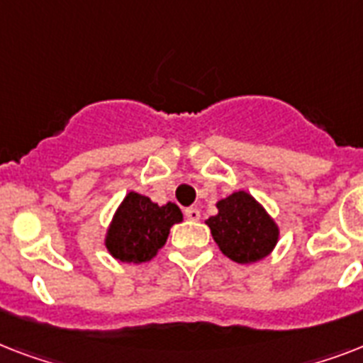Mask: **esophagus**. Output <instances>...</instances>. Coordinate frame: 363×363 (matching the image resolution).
I'll list each match as a JSON object with an SVG mask.
<instances>
[{"label":"esophagus","instance_id":"obj_1","mask_svg":"<svg viewBox=\"0 0 363 363\" xmlns=\"http://www.w3.org/2000/svg\"><path fill=\"white\" fill-rule=\"evenodd\" d=\"M184 216H186L188 220H199L201 213H199L198 207H188V209L184 211Z\"/></svg>","mask_w":363,"mask_h":363}]
</instances>
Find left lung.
<instances>
[{
  "instance_id": "left-lung-1",
  "label": "left lung",
  "mask_w": 363,
  "mask_h": 363,
  "mask_svg": "<svg viewBox=\"0 0 363 363\" xmlns=\"http://www.w3.org/2000/svg\"><path fill=\"white\" fill-rule=\"evenodd\" d=\"M216 209L205 224L224 256L238 264H254L275 248L279 226L250 194L233 192L220 199Z\"/></svg>"
}]
</instances>
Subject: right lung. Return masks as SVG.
Returning a JSON list of instances; mask_svg holds the SVG:
<instances>
[{"mask_svg":"<svg viewBox=\"0 0 363 363\" xmlns=\"http://www.w3.org/2000/svg\"><path fill=\"white\" fill-rule=\"evenodd\" d=\"M182 222L175 203L158 205L150 198L130 192L116 209L111 222L105 247L111 256L125 264H143L164 247L173 224Z\"/></svg>","mask_w":363,"mask_h":363,"instance_id":"add662e5","label":"right lung"}]
</instances>
